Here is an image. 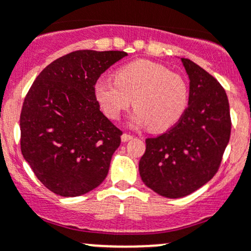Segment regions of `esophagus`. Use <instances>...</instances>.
I'll return each mask as SVG.
<instances>
[{
  "instance_id": "1",
  "label": "esophagus",
  "mask_w": 251,
  "mask_h": 251,
  "mask_svg": "<svg viewBox=\"0 0 251 251\" xmlns=\"http://www.w3.org/2000/svg\"><path fill=\"white\" fill-rule=\"evenodd\" d=\"M133 136L130 135V133H123V136H121V141L123 142H127L130 140H132Z\"/></svg>"
}]
</instances>
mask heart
I'll use <instances>...</instances> for the list:
<instances>
[{
  "label": "heart",
  "instance_id": "obj_1",
  "mask_svg": "<svg viewBox=\"0 0 251 251\" xmlns=\"http://www.w3.org/2000/svg\"><path fill=\"white\" fill-rule=\"evenodd\" d=\"M95 96L111 120H118L133 100L136 111L131 123L160 132L182 118L188 104V86L181 75L163 64L140 59L120 68L115 80L100 78Z\"/></svg>",
  "mask_w": 251,
  "mask_h": 251
}]
</instances>
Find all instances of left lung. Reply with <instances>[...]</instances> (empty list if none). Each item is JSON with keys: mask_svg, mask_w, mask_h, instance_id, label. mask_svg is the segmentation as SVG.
I'll use <instances>...</instances> for the list:
<instances>
[{"mask_svg": "<svg viewBox=\"0 0 251 251\" xmlns=\"http://www.w3.org/2000/svg\"><path fill=\"white\" fill-rule=\"evenodd\" d=\"M189 76L188 107L165 133L146 140L140 175L166 198H182L209 182L221 165L231 136L228 98L221 83L182 58Z\"/></svg>", "mask_w": 251, "mask_h": 251, "instance_id": "left-lung-1", "label": "left lung"}]
</instances>
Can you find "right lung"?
I'll return each instance as SVG.
<instances>
[{"label": "right lung", "mask_w": 251, "mask_h": 251, "mask_svg": "<svg viewBox=\"0 0 251 251\" xmlns=\"http://www.w3.org/2000/svg\"><path fill=\"white\" fill-rule=\"evenodd\" d=\"M124 50H82L47 65L25 96L20 149L42 184L62 197L100 186L123 131L100 110L95 85Z\"/></svg>", "instance_id": "right-lung-1"}]
</instances>
